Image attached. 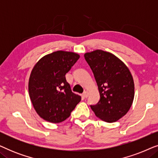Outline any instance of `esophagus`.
Here are the masks:
<instances>
[{"instance_id": "esophagus-1", "label": "esophagus", "mask_w": 158, "mask_h": 158, "mask_svg": "<svg viewBox=\"0 0 158 158\" xmlns=\"http://www.w3.org/2000/svg\"><path fill=\"white\" fill-rule=\"evenodd\" d=\"M88 95H89V94H88V91H85L83 93V97H84V98H87V97L88 96Z\"/></svg>"}]
</instances>
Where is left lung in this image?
Instances as JSON below:
<instances>
[{"mask_svg":"<svg viewBox=\"0 0 158 158\" xmlns=\"http://www.w3.org/2000/svg\"><path fill=\"white\" fill-rule=\"evenodd\" d=\"M85 59L94 73L100 100L90 108L97 117L115 122L129 111L135 97V83L130 71L113 54L101 49L86 52Z\"/></svg>","mask_w":158,"mask_h":158,"instance_id":"8db88e82","label":"left lung"}]
</instances>
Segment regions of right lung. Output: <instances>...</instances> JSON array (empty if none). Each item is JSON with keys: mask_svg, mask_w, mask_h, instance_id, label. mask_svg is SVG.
<instances>
[{"mask_svg": "<svg viewBox=\"0 0 158 158\" xmlns=\"http://www.w3.org/2000/svg\"><path fill=\"white\" fill-rule=\"evenodd\" d=\"M79 58L72 52H54L41 58L32 69L29 97L36 113L47 122H63L81 101V97L72 92L65 78Z\"/></svg>", "mask_w": 158, "mask_h": 158, "instance_id": "add662e5", "label": "right lung"}]
</instances>
